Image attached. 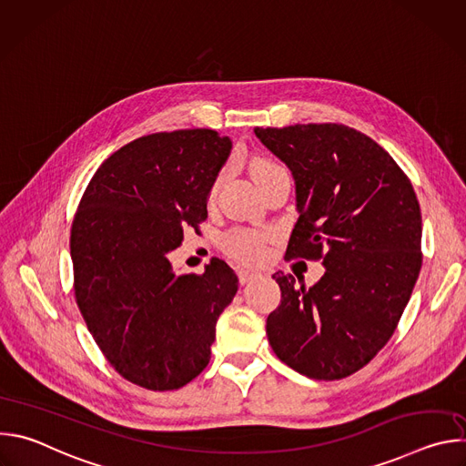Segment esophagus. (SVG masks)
<instances>
[{"instance_id": "1", "label": "esophagus", "mask_w": 466, "mask_h": 466, "mask_svg": "<svg viewBox=\"0 0 466 466\" xmlns=\"http://www.w3.org/2000/svg\"><path fill=\"white\" fill-rule=\"evenodd\" d=\"M256 277H259V273H258L256 269H239V271H238L239 284H248V282L254 280Z\"/></svg>"}]
</instances>
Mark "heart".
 Here are the masks:
<instances>
[{
	"label": "heart",
	"mask_w": 466,
	"mask_h": 466,
	"mask_svg": "<svg viewBox=\"0 0 466 466\" xmlns=\"http://www.w3.org/2000/svg\"><path fill=\"white\" fill-rule=\"evenodd\" d=\"M248 171L252 180L259 186L268 178H271L273 175L284 171L277 162L263 158V157H256L250 160L248 164ZM271 241V234L265 230H234L225 238V250L227 254H230L234 259L238 261H258L268 252V245Z\"/></svg>",
	"instance_id": "heart-1"
}]
</instances>
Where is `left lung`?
<instances>
[{"label":"left lung","mask_w":466,"mask_h":466,"mask_svg":"<svg viewBox=\"0 0 466 466\" xmlns=\"http://www.w3.org/2000/svg\"><path fill=\"white\" fill-rule=\"evenodd\" d=\"M254 135L291 169L299 221L286 258L322 259L313 284L275 273L268 317L275 354L313 380H341L390 339L422 268V216L408 175L363 132L341 123Z\"/></svg>","instance_id":"left-lung-1"}]
</instances>
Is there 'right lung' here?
<instances>
[{
    "mask_svg": "<svg viewBox=\"0 0 466 466\" xmlns=\"http://www.w3.org/2000/svg\"><path fill=\"white\" fill-rule=\"evenodd\" d=\"M232 142L212 128L157 132L110 155L72 223L74 291L106 361L130 383L173 390L210 361L216 322L238 291L228 263L175 275L169 252L208 218Z\"/></svg>",
    "mask_w": 466,
    "mask_h": 466,
    "instance_id": "add662e5",
    "label": "right lung"
}]
</instances>
